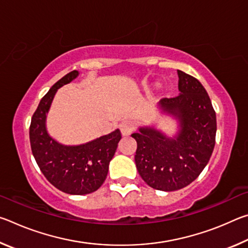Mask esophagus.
Wrapping results in <instances>:
<instances>
[{"label":"esophagus","instance_id":"esophagus-1","mask_svg":"<svg viewBox=\"0 0 248 248\" xmlns=\"http://www.w3.org/2000/svg\"><path fill=\"white\" fill-rule=\"evenodd\" d=\"M120 130L123 136H129V134H131L134 130V124H132V121L124 120L120 124Z\"/></svg>","mask_w":248,"mask_h":248}]
</instances>
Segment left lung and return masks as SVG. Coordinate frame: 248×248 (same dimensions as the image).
<instances>
[{"mask_svg":"<svg viewBox=\"0 0 248 248\" xmlns=\"http://www.w3.org/2000/svg\"><path fill=\"white\" fill-rule=\"evenodd\" d=\"M176 97L162 98L163 111L179 121L175 138L161 131L140 128L131 137L137 141V170L150 187L174 191L188 186L208 164L216 144L217 118L204 87L191 75L177 70Z\"/></svg>","mask_w":248,"mask_h":248,"instance_id":"obj_1","label":"left lung"}]
</instances>
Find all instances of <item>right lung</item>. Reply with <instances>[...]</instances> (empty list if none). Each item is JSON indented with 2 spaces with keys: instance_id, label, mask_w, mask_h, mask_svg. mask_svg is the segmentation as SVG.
<instances>
[{
  "instance_id": "obj_1",
  "label": "right lung",
  "mask_w": 248,
  "mask_h": 248,
  "mask_svg": "<svg viewBox=\"0 0 248 248\" xmlns=\"http://www.w3.org/2000/svg\"><path fill=\"white\" fill-rule=\"evenodd\" d=\"M78 71L64 75L41 98L33 112L29 139L33 157L50 184L70 195H87L102 186L109 162L121 139L118 129L81 145H63L49 136L46 117L58 89L78 78Z\"/></svg>"
}]
</instances>
